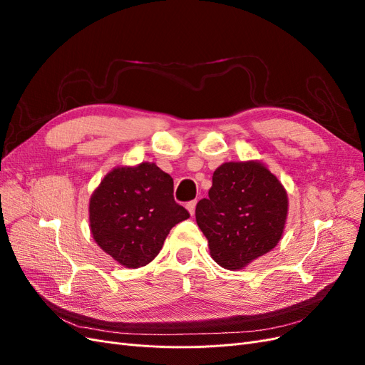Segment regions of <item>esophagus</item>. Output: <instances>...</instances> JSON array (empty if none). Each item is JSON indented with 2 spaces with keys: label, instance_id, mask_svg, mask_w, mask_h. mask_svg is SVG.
<instances>
[{
  "label": "esophagus",
  "instance_id": "esophagus-1",
  "mask_svg": "<svg viewBox=\"0 0 365 365\" xmlns=\"http://www.w3.org/2000/svg\"><path fill=\"white\" fill-rule=\"evenodd\" d=\"M187 210H189V213L193 216L195 215V208H196V201H190V202H187Z\"/></svg>",
  "mask_w": 365,
  "mask_h": 365
}]
</instances>
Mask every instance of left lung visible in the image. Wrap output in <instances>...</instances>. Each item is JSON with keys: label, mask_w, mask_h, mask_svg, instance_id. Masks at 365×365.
I'll return each instance as SVG.
<instances>
[{"label": "left lung", "mask_w": 365, "mask_h": 365, "mask_svg": "<svg viewBox=\"0 0 365 365\" xmlns=\"http://www.w3.org/2000/svg\"><path fill=\"white\" fill-rule=\"evenodd\" d=\"M195 215L213 260L242 269L279 244L288 195L260 161H230L215 170L208 197L197 202Z\"/></svg>", "instance_id": "8db88e82"}]
</instances>
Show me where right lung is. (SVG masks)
I'll list each match as a JSON object with an SVG mask.
<instances>
[{"mask_svg": "<svg viewBox=\"0 0 365 365\" xmlns=\"http://www.w3.org/2000/svg\"><path fill=\"white\" fill-rule=\"evenodd\" d=\"M190 217L173 200V180L155 163L115 168L90 200L96 244L126 268L146 267L158 256L169 231Z\"/></svg>", "mask_w": 365, "mask_h": 365, "instance_id": "obj_1", "label": "right lung"}]
</instances>
